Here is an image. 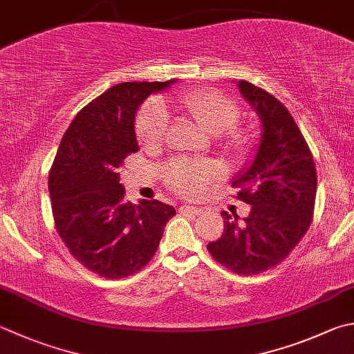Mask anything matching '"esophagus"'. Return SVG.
Masks as SVG:
<instances>
[{"label":"esophagus","mask_w":354,"mask_h":354,"mask_svg":"<svg viewBox=\"0 0 354 354\" xmlns=\"http://www.w3.org/2000/svg\"><path fill=\"white\" fill-rule=\"evenodd\" d=\"M179 213H183V214H199L201 209H198V207H192V205H183V207H179Z\"/></svg>","instance_id":"esophagus-1"}]
</instances>
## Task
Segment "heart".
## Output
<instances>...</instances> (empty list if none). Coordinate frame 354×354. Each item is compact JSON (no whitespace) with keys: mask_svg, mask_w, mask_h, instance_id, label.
Here are the masks:
<instances>
[{"mask_svg":"<svg viewBox=\"0 0 354 354\" xmlns=\"http://www.w3.org/2000/svg\"><path fill=\"white\" fill-rule=\"evenodd\" d=\"M184 112L195 118L212 135L227 131V144L234 151H244L250 145V133L242 129H233L239 120V107L230 96L212 88H199L187 92L178 98ZM167 129V112L158 102H149L136 118V136L144 149H156L164 141ZM219 175L218 165L212 161H173L164 170V178L173 190L183 196H198L207 183Z\"/></svg>","mask_w":354,"mask_h":354,"instance_id":"1","label":"heart"}]
</instances>
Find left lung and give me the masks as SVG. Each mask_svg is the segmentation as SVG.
I'll list each match as a JSON object with an SVG mask.
<instances>
[{
    "mask_svg": "<svg viewBox=\"0 0 354 354\" xmlns=\"http://www.w3.org/2000/svg\"><path fill=\"white\" fill-rule=\"evenodd\" d=\"M238 88L262 122L261 144L248 167L233 179L248 216L223 212L224 232L210 242L213 259L244 276L273 268L307 233L316 199V167L299 127L281 101L252 82Z\"/></svg>",
    "mask_w": 354,
    "mask_h": 354,
    "instance_id": "1",
    "label": "left lung"
}]
</instances>
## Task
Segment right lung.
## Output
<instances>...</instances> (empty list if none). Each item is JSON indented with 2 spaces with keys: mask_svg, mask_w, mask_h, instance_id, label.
<instances>
[{
  "mask_svg": "<svg viewBox=\"0 0 354 354\" xmlns=\"http://www.w3.org/2000/svg\"><path fill=\"white\" fill-rule=\"evenodd\" d=\"M173 82H122L88 102L62 136L48 173L58 234L81 266L106 279L127 278L147 266L176 214L156 199L126 203L118 173L140 150L138 107Z\"/></svg>",
  "mask_w": 354,
  "mask_h": 354,
  "instance_id": "1",
  "label": "right lung"
}]
</instances>
